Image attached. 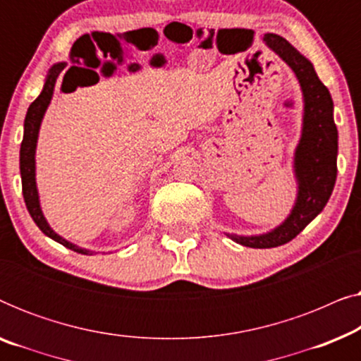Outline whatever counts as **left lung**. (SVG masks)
Here are the masks:
<instances>
[{
  "instance_id": "obj_1",
  "label": "left lung",
  "mask_w": 361,
  "mask_h": 361,
  "mask_svg": "<svg viewBox=\"0 0 361 361\" xmlns=\"http://www.w3.org/2000/svg\"><path fill=\"white\" fill-rule=\"evenodd\" d=\"M264 44L278 54L298 77L304 97L302 133L294 152L298 197L288 219L268 233L230 235L248 248H274L295 238L327 205L337 179L338 131L334 121L330 92L319 80L314 66L278 34H264Z\"/></svg>"
}]
</instances>
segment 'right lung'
Listing matches in <instances>:
<instances>
[{"mask_svg": "<svg viewBox=\"0 0 361 361\" xmlns=\"http://www.w3.org/2000/svg\"><path fill=\"white\" fill-rule=\"evenodd\" d=\"M66 62L54 63L49 68L46 82H44V88L36 100H34L27 108L26 120H24V136L21 142V151H19V169H21V182H23V197L26 202L29 215L32 216L34 224L39 226V230L44 235L52 238L57 243L66 246V248L77 251L82 255H93V251L80 248V246L71 243L66 238H62L61 235H57L51 226H49L46 216H44L41 210V202H39V192L36 185V146H37V136L39 130H41V123L46 113L49 103L52 100L54 95V87H56L57 77L61 75V72L66 68Z\"/></svg>", "mask_w": 361, "mask_h": 361, "instance_id": "obj_1", "label": "right lung"}]
</instances>
